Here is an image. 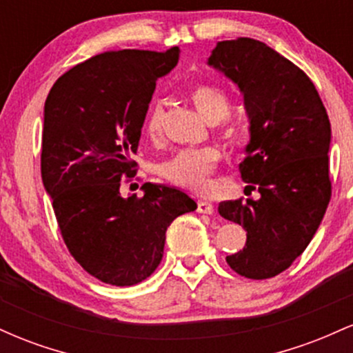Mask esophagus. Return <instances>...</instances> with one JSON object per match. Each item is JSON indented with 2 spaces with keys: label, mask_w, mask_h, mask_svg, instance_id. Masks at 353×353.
<instances>
[{
  "label": "esophagus",
  "mask_w": 353,
  "mask_h": 353,
  "mask_svg": "<svg viewBox=\"0 0 353 353\" xmlns=\"http://www.w3.org/2000/svg\"><path fill=\"white\" fill-rule=\"evenodd\" d=\"M197 212H199V214H212L214 212L212 202H209V201H199V202H197Z\"/></svg>",
  "instance_id": "34e87169"
}]
</instances>
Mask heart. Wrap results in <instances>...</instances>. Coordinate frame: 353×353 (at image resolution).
<instances>
[{
  "mask_svg": "<svg viewBox=\"0 0 353 353\" xmlns=\"http://www.w3.org/2000/svg\"><path fill=\"white\" fill-rule=\"evenodd\" d=\"M194 106L199 114L209 123H217L229 111V99L222 89L216 86H197L190 92ZM144 129L151 137H157L163 129V109L161 106H152L149 109L144 121ZM232 136V131H228ZM221 159V154L214 148L204 149H184L171 161L164 164L163 172L169 181L176 182L182 188L194 190H208L210 185V174L214 172Z\"/></svg>",
  "mask_w": 353,
  "mask_h": 353,
  "instance_id": "heart-1",
  "label": "heart"
}]
</instances>
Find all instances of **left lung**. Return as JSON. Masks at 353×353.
Segmentation results:
<instances>
[{
    "label": "left lung",
    "mask_w": 353,
    "mask_h": 353,
    "mask_svg": "<svg viewBox=\"0 0 353 353\" xmlns=\"http://www.w3.org/2000/svg\"><path fill=\"white\" fill-rule=\"evenodd\" d=\"M208 64L244 96L249 143L241 176L261 194L219 204V214L247 232L244 249L225 261L262 281L290 267L322 222L330 201V121L305 72L265 43L221 41Z\"/></svg>",
    "instance_id": "1"
}]
</instances>
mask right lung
I'll return each mask as SVG.
<instances>
[{"instance_id":"add662e5","label":"right lung","mask_w":353,"mask_h":353,"mask_svg":"<svg viewBox=\"0 0 353 353\" xmlns=\"http://www.w3.org/2000/svg\"><path fill=\"white\" fill-rule=\"evenodd\" d=\"M165 52L98 54L56 81L44 103L41 177L72 257L111 285L148 279L164 254L165 230L197 209L184 190L144 182L143 197L121 194L137 151L156 81L179 61Z\"/></svg>"}]
</instances>
